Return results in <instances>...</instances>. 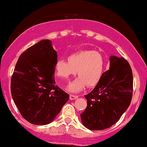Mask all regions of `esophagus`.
<instances>
[{
    "instance_id": "esophagus-1",
    "label": "esophagus",
    "mask_w": 147,
    "mask_h": 147,
    "mask_svg": "<svg viewBox=\"0 0 147 147\" xmlns=\"http://www.w3.org/2000/svg\"><path fill=\"white\" fill-rule=\"evenodd\" d=\"M77 97H78V95H70V99H71V100H73V99H77Z\"/></svg>"
}]
</instances>
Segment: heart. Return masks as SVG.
I'll return each instance as SVG.
<instances>
[{"label": "heart", "instance_id": "heart-1", "mask_svg": "<svg viewBox=\"0 0 147 147\" xmlns=\"http://www.w3.org/2000/svg\"><path fill=\"white\" fill-rule=\"evenodd\" d=\"M68 61L58 60L55 65L56 75L62 79H68L77 71L79 77L68 86L70 92H79L85 88L94 86L100 81L104 70V57L94 50H82L72 54Z\"/></svg>", "mask_w": 147, "mask_h": 147}]
</instances>
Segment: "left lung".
Listing matches in <instances>:
<instances>
[{"mask_svg":"<svg viewBox=\"0 0 147 147\" xmlns=\"http://www.w3.org/2000/svg\"><path fill=\"white\" fill-rule=\"evenodd\" d=\"M109 70L104 72L95 88L84 97L86 109L81 114L87 129L99 131L111 127L120 119L131 104L133 72L122 57L111 56Z\"/></svg>","mask_w":147,"mask_h":147,"instance_id":"1","label":"left lung"}]
</instances>
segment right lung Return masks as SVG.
I'll return each mask as SVG.
<instances>
[{
    "label": "right lung",
    "mask_w": 147,
    "mask_h": 147,
    "mask_svg": "<svg viewBox=\"0 0 147 147\" xmlns=\"http://www.w3.org/2000/svg\"><path fill=\"white\" fill-rule=\"evenodd\" d=\"M57 52L48 39L42 40L21 54L11 79V93L20 113L36 125L50 123L70 96L55 80Z\"/></svg>",
    "instance_id": "obj_1"
}]
</instances>
